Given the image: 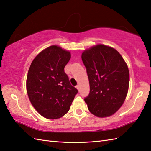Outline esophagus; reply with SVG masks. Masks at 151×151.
Segmentation results:
<instances>
[{
    "instance_id": "obj_1",
    "label": "esophagus",
    "mask_w": 151,
    "mask_h": 151,
    "mask_svg": "<svg viewBox=\"0 0 151 151\" xmlns=\"http://www.w3.org/2000/svg\"><path fill=\"white\" fill-rule=\"evenodd\" d=\"M76 88H77L78 90H79V89H80V86H79V85H76Z\"/></svg>"
}]
</instances>
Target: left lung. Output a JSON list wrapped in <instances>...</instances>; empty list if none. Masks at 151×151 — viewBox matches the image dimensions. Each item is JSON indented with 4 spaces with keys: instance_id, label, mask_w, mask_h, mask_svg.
<instances>
[{
    "instance_id": "1",
    "label": "left lung",
    "mask_w": 151,
    "mask_h": 151,
    "mask_svg": "<svg viewBox=\"0 0 151 151\" xmlns=\"http://www.w3.org/2000/svg\"><path fill=\"white\" fill-rule=\"evenodd\" d=\"M81 57L90 84V93L84 98L88 109L99 117L111 116L127 96L129 84L127 64L117 50L102 44L85 50Z\"/></svg>"
}]
</instances>
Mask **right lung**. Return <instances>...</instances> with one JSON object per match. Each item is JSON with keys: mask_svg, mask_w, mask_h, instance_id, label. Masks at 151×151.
Segmentation results:
<instances>
[{"mask_svg": "<svg viewBox=\"0 0 151 151\" xmlns=\"http://www.w3.org/2000/svg\"><path fill=\"white\" fill-rule=\"evenodd\" d=\"M69 51L51 45L37 55L30 65L26 89L32 106L41 116L55 119L66 114L78 93L64 71Z\"/></svg>", "mask_w": 151, "mask_h": 151, "instance_id": "add662e5", "label": "right lung"}]
</instances>
